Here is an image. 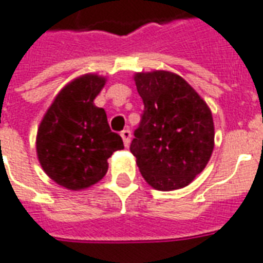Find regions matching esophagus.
I'll list each match as a JSON object with an SVG mask.
<instances>
[{"label":"esophagus","mask_w":263,"mask_h":263,"mask_svg":"<svg viewBox=\"0 0 263 263\" xmlns=\"http://www.w3.org/2000/svg\"><path fill=\"white\" fill-rule=\"evenodd\" d=\"M121 138H123V142H124V146L125 147H128L129 146V143H131V131L129 129H124V131H121Z\"/></svg>","instance_id":"1"}]
</instances>
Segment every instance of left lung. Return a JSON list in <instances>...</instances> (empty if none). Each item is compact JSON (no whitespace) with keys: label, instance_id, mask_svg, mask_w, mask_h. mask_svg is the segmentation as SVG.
Returning a JSON list of instances; mask_svg holds the SVG:
<instances>
[{"label":"left lung","instance_id":"left-lung-1","mask_svg":"<svg viewBox=\"0 0 263 263\" xmlns=\"http://www.w3.org/2000/svg\"><path fill=\"white\" fill-rule=\"evenodd\" d=\"M144 110L131 153L144 180L160 191L191 183L214 148L210 107L181 76L168 71L134 76Z\"/></svg>","mask_w":263,"mask_h":263}]
</instances>
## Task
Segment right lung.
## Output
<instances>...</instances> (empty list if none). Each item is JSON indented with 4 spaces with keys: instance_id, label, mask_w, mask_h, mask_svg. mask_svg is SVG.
Returning a JSON list of instances; mask_svg holds the SVG:
<instances>
[{
    "instance_id": "add662e5",
    "label": "right lung",
    "mask_w": 263,
    "mask_h": 263,
    "mask_svg": "<svg viewBox=\"0 0 263 263\" xmlns=\"http://www.w3.org/2000/svg\"><path fill=\"white\" fill-rule=\"evenodd\" d=\"M106 79L95 73L76 78L60 91L36 134L39 164L49 177L68 190H84L107 172V158L124 148L110 131L106 111L94 105Z\"/></svg>"
}]
</instances>
